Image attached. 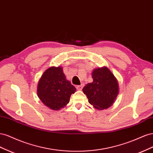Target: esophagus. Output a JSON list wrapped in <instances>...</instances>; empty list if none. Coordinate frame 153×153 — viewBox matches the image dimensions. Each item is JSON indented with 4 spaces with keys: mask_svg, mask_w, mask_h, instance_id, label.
I'll use <instances>...</instances> for the list:
<instances>
[{
    "mask_svg": "<svg viewBox=\"0 0 153 153\" xmlns=\"http://www.w3.org/2000/svg\"><path fill=\"white\" fill-rule=\"evenodd\" d=\"M83 84H82V85H77L76 87V89H77V90H78V91H81L82 89V88H83Z\"/></svg>",
    "mask_w": 153,
    "mask_h": 153,
    "instance_id": "esophagus-1",
    "label": "esophagus"
}]
</instances>
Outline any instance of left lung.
<instances>
[{"instance_id": "left-lung-1", "label": "left lung", "mask_w": 153, "mask_h": 153, "mask_svg": "<svg viewBox=\"0 0 153 153\" xmlns=\"http://www.w3.org/2000/svg\"><path fill=\"white\" fill-rule=\"evenodd\" d=\"M93 82L83 88L89 103L98 110L109 108L119 94L116 78L106 67L94 69L92 73Z\"/></svg>"}]
</instances>
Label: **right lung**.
Segmentation results:
<instances>
[{"mask_svg":"<svg viewBox=\"0 0 153 153\" xmlns=\"http://www.w3.org/2000/svg\"><path fill=\"white\" fill-rule=\"evenodd\" d=\"M75 91L76 88L66 80L61 66L47 69L40 78L37 87L40 100L53 110L64 108Z\"/></svg>","mask_w":153,"mask_h":153,"instance_id":"add662e5","label":"right lung"}]
</instances>
